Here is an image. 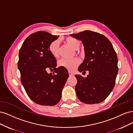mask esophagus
I'll list each match as a JSON object with an SVG mask.
<instances>
[{"label":"esophagus","instance_id":"34e87169","mask_svg":"<svg viewBox=\"0 0 133 133\" xmlns=\"http://www.w3.org/2000/svg\"><path fill=\"white\" fill-rule=\"evenodd\" d=\"M69 74L70 76H74V73H72V72H71L70 71H69Z\"/></svg>","mask_w":133,"mask_h":133}]
</instances>
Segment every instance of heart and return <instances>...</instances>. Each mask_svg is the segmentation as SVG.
I'll use <instances>...</instances> for the list:
<instances>
[{"instance_id":"obj_1","label":"heart","mask_w":133,"mask_h":133,"mask_svg":"<svg viewBox=\"0 0 133 133\" xmlns=\"http://www.w3.org/2000/svg\"><path fill=\"white\" fill-rule=\"evenodd\" d=\"M64 41L70 46L75 49H78L80 46V42L78 39L73 37H68L64 39ZM60 43L58 40H55L51 42L48 46L49 53L54 57H57L59 55ZM80 63V60L78 58L72 59L63 58L59 60L58 65L59 66L63 67L69 70H73Z\"/></svg>"}]
</instances>
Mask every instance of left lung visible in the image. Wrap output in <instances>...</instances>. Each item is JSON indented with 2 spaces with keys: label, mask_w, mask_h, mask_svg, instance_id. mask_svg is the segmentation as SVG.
<instances>
[{
  "label": "left lung",
  "mask_w": 133,
  "mask_h": 133,
  "mask_svg": "<svg viewBox=\"0 0 133 133\" xmlns=\"http://www.w3.org/2000/svg\"><path fill=\"white\" fill-rule=\"evenodd\" d=\"M70 35L81 41L84 46L85 59L78 70L89 71L85 78L75 75L77 97L85 104L101 103L115 85L118 71L116 52L109 40L97 32L85 30Z\"/></svg>",
  "instance_id": "1"
}]
</instances>
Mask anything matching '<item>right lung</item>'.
<instances>
[{
	"mask_svg": "<svg viewBox=\"0 0 133 133\" xmlns=\"http://www.w3.org/2000/svg\"><path fill=\"white\" fill-rule=\"evenodd\" d=\"M57 35L39 31L30 34L23 43L18 67L21 80L29 98L39 105L53 106L61 99L62 91L69 77L65 68H57V60L48 50ZM49 69L53 74L47 73Z\"/></svg>",
	"mask_w": 133,
	"mask_h": 133,
	"instance_id": "obj_1",
	"label": "right lung"
}]
</instances>
